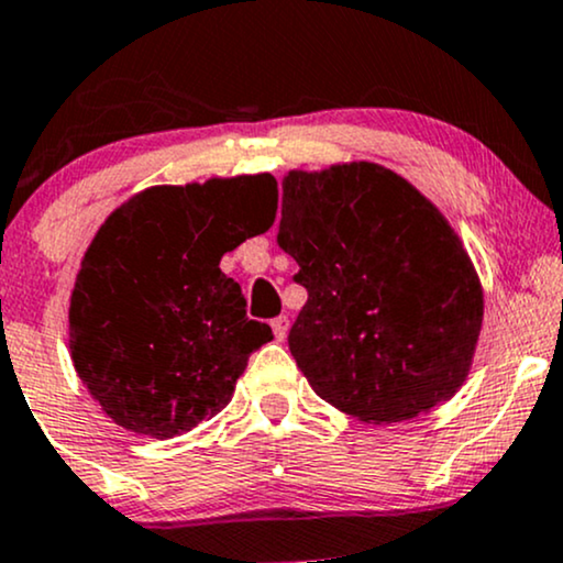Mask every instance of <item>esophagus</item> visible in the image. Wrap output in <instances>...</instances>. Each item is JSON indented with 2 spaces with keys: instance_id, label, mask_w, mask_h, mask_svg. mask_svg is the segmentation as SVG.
<instances>
[{
  "instance_id": "1",
  "label": "esophagus",
  "mask_w": 563,
  "mask_h": 563,
  "mask_svg": "<svg viewBox=\"0 0 563 563\" xmlns=\"http://www.w3.org/2000/svg\"><path fill=\"white\" fill-rule=\"evenodd\" d=\"M269 325H273V333H275V339L277 341H283L288 335V328H290V320L286 318V314H280V318H275L273 322H269Z\"/></svg>"
}]
</instances>
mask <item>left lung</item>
Returning a JSON list of instances; mask_svg holds the SVG:
<instances>
[{
	"label": "left lung",
	"instance_id": "left-lung-1",
	"mask_svg": "<svg viewBox=\"0 0 563 563\" xmlns=\"http://www.w3.org/2000/svg\"><path fill=\"white\" fill-rule=\"evenodd\" d=\"M277 243L307 288L288 349L325 402L397 423L461 389L482 331L479 277L407 179L367 161L288 172Z\"/></svg>",
	"mask_w": 563,
	"mask_h": 563
}]
</instances>
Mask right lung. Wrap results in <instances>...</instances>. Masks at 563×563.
I'll list each match as a JSON object with an SVG mask.
<instances>
[{
  "instance_id": "add662e5",
  "label": "right lung",
  "mask_w": 563,
  "mask_h": 563,
  "mask_svg": "<svg viewBox=\"0 0 563 563\" xmlns=\"http://www.w3.org/2000/svg\"><path fill=\"white\" fill-rule=\"evenodd\" d=\"M275 211L277 183L254 174L151 187L97 230L70 296V357L115 423L172 439L230 402L273 328L249 320L219 262Z\"/></svg>"
}]
</instances>
